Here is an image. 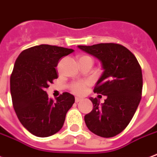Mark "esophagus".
Masks as SVG:
<instances>
[{"label":"esophagus","mask_w":157,"mask_h":157,"mask_svg":"<svg viewBox=\"0 0 157 157\" xmlns=\"http://www.w3.org/2000/svg\"><path fill=\"white\" fill-rule=\"evenodd\" d=\"M81 100H82V99H81V98H80V97H76V98H75V101H76V103L80 102Z\"/></svg>","instance_id":"obj_1"}]
</instances>
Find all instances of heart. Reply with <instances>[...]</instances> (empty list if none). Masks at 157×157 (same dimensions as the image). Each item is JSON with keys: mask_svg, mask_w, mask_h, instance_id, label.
Masks as SVG:
<instances>
[{"mask_svg": "<svg viewBox=\"0 0 157 157\" xmlns=\"http://www.w3.org/2000/svg\"><path fill=\"white\" fill-rule=\"evenodd\" d=\"M80 61L81 60H90L93 63L91 57L87 56V55H82L80 57ZM91 82L88 80H84V81H74L71 84V90L73 92L74 94H83L84 93H86L87 88L90 86Z\"/></svg>", "mask_w": 157, "mask_h": 157, "instance_id": "1", "label": "heart"}]
</instances>
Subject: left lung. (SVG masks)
<instances>
[{
    "label": "left lung",
    "mask_w": 157,
    "mask_h": 157,
    "mask_svg": "<svg viewBox=\"0 0 157 157\" xmlns=\"http://www.w3.org/2000/svg\"><path fill=\"white\" fill-rule=\"evenodd\" d=\"M78 48L102 63L104 72L94 92L107 96L102 105L97 98L90 99L94 107L85 116L86 124L90 131L100 137H114L128 125L142 99L141 66L134 55L119 44L79 45Z\"/></svg>",
    "instance_id": "8db88e82"
}]
</instances>
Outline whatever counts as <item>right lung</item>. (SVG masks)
Returning <instances> with one entry per match:
<instances>
[{"mask_svg": "<svg viewBox=\"0 0 157 157\" xmlns=\"http://www.w3.org/2000/svg\"><path fill=\"white\" fill-rule=\"evenodd\" d=\"M73 49L41 44L21 52L10 75V94L16 115L30 133L46 137L62 128L75 97L64 92L56 101L45 91L58 77L56 67L60 58Z\"/></svg>", "mask_w": 157, "mask_h": 157, "instance_id": "add662e5", "label": "right lung"}]
</instances>
